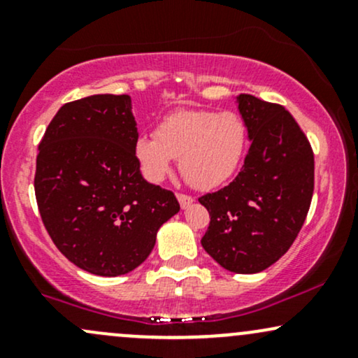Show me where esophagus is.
I'll list each match as a JSON object with an SVG mask.
<instances>
[{
    "mask_svg": "<svg viewBox=\"0 0 358 358\" xmlns=\"http://www.w3.org/2000/svg\"><path fill=\"white\" fill-rule=\"evenodd\" d=\"M176 199H178V202H180V207L183 208H188L190 207V205L193 203V199L190 195H183V193H178V195H176Z\"/></svg>",
    "mask_w": 358,
    "mask_h": 358,
    "instance_id": "34e87169",
    "label": "esophagus"
}]
</instances>
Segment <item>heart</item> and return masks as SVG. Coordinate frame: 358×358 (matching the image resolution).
Instances as JSON below:
<instances>
[{
    "label": "heart",
    "instance_id": "b5f03b06",
    "mask_svg": "<svg viewBox=\"0 0 358 358\" xmlns=\"http://www.w3.org/2000/svg\"><path fill=\"white\" fill-rule=\"evenodd\" d=\"M245 148L248 126L237 113L183 109L163 119L156 134L138 136L134 155L151 183H162L180 158V171L193 188L213 190L237 173Z\"/></svg>",
    "mask_w": 358,
    "mask_h": 358
}]
</instances>
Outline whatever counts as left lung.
I'll list each match as a JSON object with an SVG mask.
<instances>
[{
  "label": "left lung",
  "mask_w": 358,
  "mask_h": 358,
  "mask_svg": "<svg viewBox=\"0 0 358 358\" xmlns=\"http://www.w3.org/2000/svg\"><path fill=\"white\" fill-rule=\"evenodd\" d=\"M250 141L241 173L199 202L210 213L202 245L237 274L261 273L296 239L310 210L315 158L298 122L279 104L236 97Z\"/></svg>",
  "instance_id": "1"
}]
</instances>
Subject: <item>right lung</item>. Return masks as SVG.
Instances as JSON below:
<instances>
[{
  "label": "right lung",
  "mask_w": 358,
  "mask_h": 358,
  "mask_svg": "<svg viewBox=\"0 0 358 358\" xmlns=\"http://www.w3.org/2000/svg\"><path fill=\"white\" fill-rule=\"evenodd\" d=\"M131 109L126 94L64 104L36 156V203L53 244L77 268L104 278L145 262L159 227L180 210L173 193L139 171Z\"/></svg>",
  "instance_id": "add662e5"
}]
</instances>
